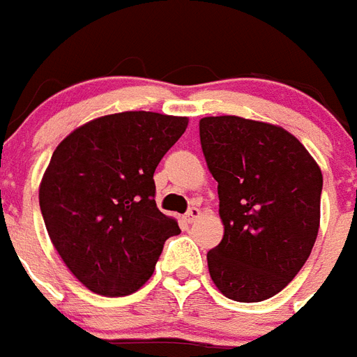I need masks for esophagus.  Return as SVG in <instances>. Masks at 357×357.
<instances>
[{"instance_id": "1", "label": "esophagus", "mask_w": 357, "mask_h": 357, "mask_svg": "<svg viewBox=\"0 0 357 357\" xmlns=\"http://www.w3.org/2000/svg\"><path fill=\"white\" fill-rule=\"evenodd\" d=\"M199 215H201V210H199V208H197V206H192V208H190V210H188V212H186V215H184V219H186L188 223H193V221H195V219L199 218Z\"/></svg>"}]
</instances>
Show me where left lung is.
<instances>
[{
	"label": "left lung",
	"mask_w": 357,
	"mask_h": 357,
	"mask_svg": "<svg viewBox=\"0 0 357 357\" xmlns=\"http://www.w3.org/2000/svg\"><path fill=\"white\" fill-rule=\"evenodd\" d=\"M201 145L218 181L225 236L206 255L213 284L236 302L280 293L317 239L323 173L276 125L238 116L202 118Z\"/></svg>",
	"instance_id": "8db88e82"
}]
</instances>
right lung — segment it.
<instances>
[{"mask_svg": "<svg viewBox=\"0 0 357 357\" xmlns=\"http://www.w3.org/2000/svg\"><path fill=\"white\" fill-rule=\"evenodd\" d=\"M188 118L121 112L82 125L56 147L40 210L56 252L90 291L125 296L149 280L181 228L158 210L155 169Z\"/></svg>", "mask_w": 357, "mask_h": 357, "instance_id": "obj_1", "label": "right lung"}]
</instances>
